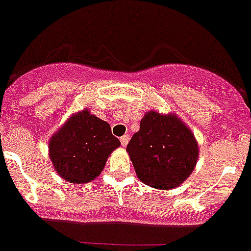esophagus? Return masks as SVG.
<instances>
[{
    "label": "esophagus",
    "instance_id": "esophagus-1",
    "mask_svg": "<svg viewBox=\"0 0 251 251\" xmlns=\"http://www.w3.org/2000/svg\"><path fill=\"white\" fill-rule=\"evenodd\" d=\"M120 141H121V145H123L124 147H126V145L128 144V136H127V135H124V136L120 139Z\"/></svg>",
    "mask_w": 251,
    "mask_h": 251
}]
</instances>
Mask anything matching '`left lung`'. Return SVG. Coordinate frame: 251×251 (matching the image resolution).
Returning a JSON list of instances; mask_svg holds the SVG:
<instances>
[{
  "label": "left lung",
  "mask_w": 251,
  "mask_h": 251,
  "mask_svg": "<svg viewBox=\"0 0 251 251\" xmlns=\"http://www.w3.org/2000/svg\"><path fill=\"white\" fill-rule=\"evenodd\" d=\"M142 183L173 189L196 168L200 147L191 128L173 112H146L126 147Z\"/></svg>",
  "instance_id": "1"
}]
</instances>
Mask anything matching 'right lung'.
<instances>
[{"instance_id":"obj_1","label":"right lung","mask_w":251,"mask_h":251,"mask_svg":"<svg viewBox=\"0 0 251 251\" xmlns=\"http://www.w3.org/2000/svg\"><path fill=\"white\" fill-rule=\"evenodd\" d=\"M106 121L89 109L70 115L49 140V158L64 181L83 184L104 170L111 152L120 146Z\"/></svg>"}]
</instances>
